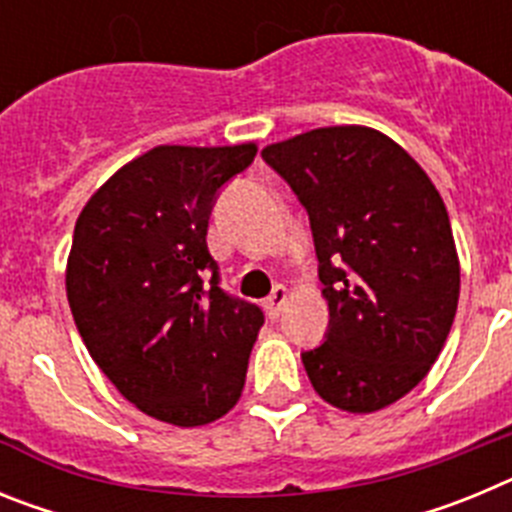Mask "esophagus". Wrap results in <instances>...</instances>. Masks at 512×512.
I'll return each instance as SVG.
<instances>
[{
  "instance_id": "34e87169",
  "label": "esophagus",
  "mask_w": 512,
  "mask_h": 512,
  "mask_svg": "<svg viewBox=\"0 0 512 512\" xmlns=\"http://www.w3.org/2000/svg\"><path fill=\"white\" fill-rule=\"evenodd\" d=\"M287 300H289V289L284 287V284H277L274 292L269 295V300L264 302L266 312H269L271 318H279V312H282V307L287 305Z\"/></svg>"
}]
</instances>
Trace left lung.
<instances>
[{
	"label": "left lung",
	"mask_w": 512,
	"mask_h": 512,
	"mask_svg": "<svg viewBox=\"0 0 512 512\" xmlns=\"http://www.w3.org/2000/svg\"><path fill=\"white\" fill-rule=\"evenodd\" d=\"M266 164L310 215L328 302L325 343L302 354L333 408L374 413L431 372L459 302V256L441 194L405 148L364 125L271 143Z\"/></svg>",
	"instance_id": "obj_1"
}]
</instances>
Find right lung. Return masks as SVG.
I'll return each mask as SVG.
<instances>
[{
  "instance_id": "right-lung-1",
  "label": "right lung",
  "mask_w": 512,
  "mask_h": 512,
  "mask_svg": "<svg viewBox=\"0 0 512 512\" xmlns=\"http://www.w3.org/2000/svg\"><path fill=\"white\" fill-rule=\"evenodd\" d=\"M256 143L156 146L107 179L74 228L66 295L81 341L138 410L194 428L246 382L264 312L220 289L207 251L217 189Z\"/></svg>"
}]
</instances>
